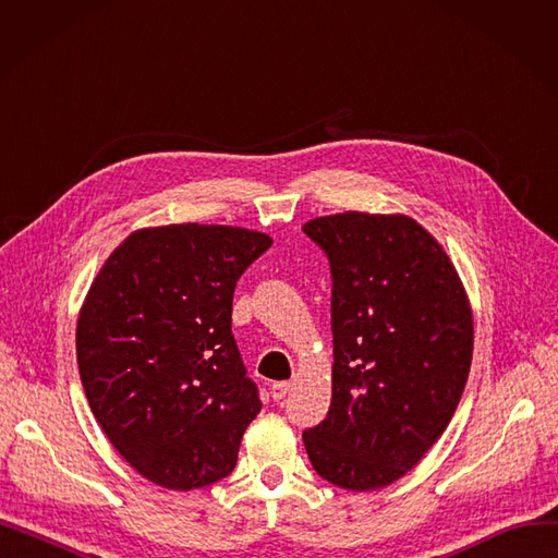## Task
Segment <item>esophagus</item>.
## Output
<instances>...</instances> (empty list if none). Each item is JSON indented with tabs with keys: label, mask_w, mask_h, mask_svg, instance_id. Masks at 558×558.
<instances>
[{
	"label": "esophagus",
	"mask_w": 558,
	"mask_h": 558,
	"mask_svg": "<svg viewBox=\"0 0 558 558\" xmlns=\"http://www.w3.org/2000/svg\"><path fill=\"white\" fill-rule=\"evenodd\" d=\"M291 391V383H276L274 387H271V398L276 400V402H280V400H284V396Z\"/></svg>",
	"instance_id": "esophagus-1"
}]
</instances>
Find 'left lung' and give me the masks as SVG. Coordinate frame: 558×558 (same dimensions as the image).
Masks as SVG:
<instances>
[{
  "mask_svg": "<svg viewBox=\"0 0 558 558\" xmlns=\"http://www.w3.org/2000/svg\"><path fill=\"white\" fill-rule=\"evenodd\" d=\"M305 234L332 274V402L303 432L314 471L348 490L407 475L454 416L473 360V312L432 234L412 217L339 213Z\"/></svg>",
  "mask_w": 558,
  "mask_h": 558,
  "instance_id": "obj_1",
  "label": "left lung"
}]
</instances>
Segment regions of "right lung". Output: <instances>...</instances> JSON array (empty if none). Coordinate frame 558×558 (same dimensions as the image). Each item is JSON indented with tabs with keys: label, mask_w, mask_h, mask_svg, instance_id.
Instances as JSON below:
<instances>
[{
	"label": "right lung",
	"mask_w": 558,
	"mask_h": 558,
	"mask_svg": "<svg viewBox=\"0 0 558 558\" xmlns=\"http://www.w3.org/2000/svg\"><path fill=\"white\" fill-rule=\"evenodd\" d=\"M269 234L203 223L131 232L104 262L76 324L87 402L149 482L192 490L232 473L259 414L230 330L242 274Z\"/></svg>",
	"instance_id": "1"
}]
</instances>
